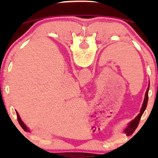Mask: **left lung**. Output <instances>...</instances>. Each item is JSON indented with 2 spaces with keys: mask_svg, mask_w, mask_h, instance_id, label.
I'll list each match as a JSON object with an SVG mask.
<instances>
[{
  "mask_svg": "<svg viewBox=\"0 0 158 158\" xmlns=\"http://www.w3.org/2000/svg\"><path fill=\"white\" fill-rule=\"evenodd\" d=\"M148 90H149V85H148L147 90H146V95H145L144 101H143L142 108H141V109H140V112H139V114L137 115V117H136L134 120H132L131 122L129 123L128 128L125 129V132H126L127 135H131V134L135 131V129L137 128V126H138L141 116L143 115V112L145 111V110H146V106H147V102H148Z\"/></svg>",
  "mask_w": 158,
  "mask_h": 158,
  "instance_id": "8db88e82",
  "label": "left lung"
}]
</instances>
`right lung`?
<instances>
[{"mask_svg": "<svg viewBox=\"0 0 158 158\" xmlns=\"http://www.w3.org/2000/svg\"><path fill=\"white\" fill-rule=\"evenodd\" d=\"M16 114H17V117H18V120H19V124L21 125V126L22 127V128H23V129H26V130H28L27 129V126H25V124L24 123H23V122H22V120H21V117H20V116H19V113H18L17 111H16Z\"/></svg>", "mask_w": 158, "mask_h": 158, "instance_id": "1", "label": "right lung"}]
</instances>
